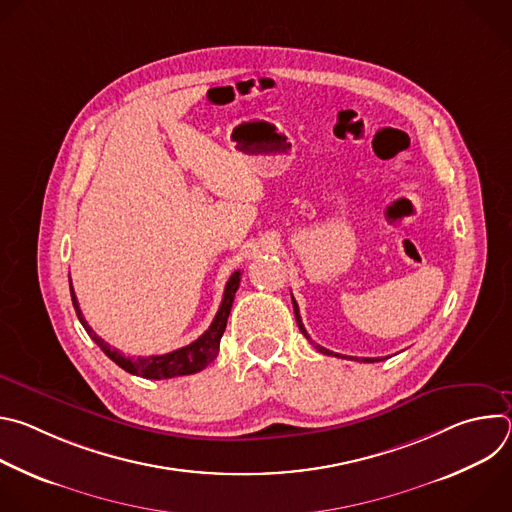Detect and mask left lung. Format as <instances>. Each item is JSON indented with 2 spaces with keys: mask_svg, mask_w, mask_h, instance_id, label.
I'll use <instances>...</instances> for the list:
<instances>
[{
  "mask_svg": "<svg viewBox=\"0 0 512 512\" xmlns=\"http://www.w3.org/2000/svg\"><path fill=\"white\" fill-rule=\"evenodd\" d=\"M291 302H294V314H296V322H298V326H300V330H302V334H304V336H306V338H308V340H310V342H312V344H314V348H316V350H318V352H322V354H328V356H330V354H332V356H340V354H334V352H332V350H328V348H324V346H320V344H316V342H314V340H312V338H310V334H308V332H306V328H304V324H302V316H300V308H298V302H296V300H294V296H291ZM350 360H352V358H350ZM362 360H364V362H379V360H383V358H362Z\"/></svg>",
  "mask_w": 512,
  "mask_h": 512,
  "instance_id": "obj_1",
  "label": "left lung"
}]
</instances>
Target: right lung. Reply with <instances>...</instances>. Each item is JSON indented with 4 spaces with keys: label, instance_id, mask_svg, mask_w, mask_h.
Masks as SVG:
<instances>
[{
    "label": "right lung",
    "instance_id": "add662e5",
    "mask_svg": "<svg viewBox=\"0 0 512 512\" xmlns=\"http://www.w3.org/2000/svg\"><path fill=\"white\" fill-rule=\"evenodd\" d=\"M68 283H70V277H68ZM239 283H241V271H235L229 277V281H227L221 308H218L212 324L194 342H190V344H186L182 348H176V350H172L168 354L137 356V358L123 356L117 348H111L101 336H97L93 332V328L83 318V312L79 308V302H77V296H75V289H72V283H70V298H72V306H75V312H77L81 324L85 326L87 334L95 340V344L115 364H119L123 371L131 373V375L160 381V379H174V377H182V375H194V373L206 369L208 364L216 358L218 348H221V338H223L225 328H227V320H229V314H231V308H233V300H235V294H237V289H239Z\"/></svg>",
    "mask_w": 512,
    "mask_h": 512
}]
</instances>
